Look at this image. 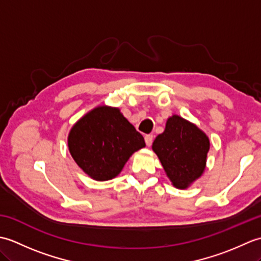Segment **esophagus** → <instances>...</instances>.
Segmentation results:
<instances>
[{
  "label": "esophagus",
  "mask_w": 261,
  "mask_h": 261,
  "mask_svg": "<svg viewBox=\"0 0 261 261\" xmlns=\"http://www.w3.org/2000/svg\"><path fill=\"white\" fill-rule=\"evenodd\" d=\"M152 140H153V137H152V135H147V136L145 137V141H146V145H147L148 147H150V146H151V143H152Z\"/></svg>",
  "instance_id": "34e87169"
}]
</instances>
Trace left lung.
<instances>
[{"label":"left lung","mask_w":261,"mask_h":261,"mask_svg":"<svg viewBox=\"0 0 261 261\" xmlns=\"http://www.w3.org/2000/svg\"><path fill=\"white\" fill-rule=\"evenodd\" d=\"M152 150L173 186L186 190L204 173L210 140L196 124L174 114L154 139Z\"/></svg>","instance_id":"left-lung-1"}]
</instances>
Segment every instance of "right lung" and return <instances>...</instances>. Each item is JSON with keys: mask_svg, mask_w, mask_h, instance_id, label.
<instances>
[{"mask_svg": "<svg viewBox=\"0 0 261 261\" xmlns=\"http://www.w3.org/2000/svg\"><path fill=\"white\" fill-rule=\"evenodd\" d=\"M71 157L97 181L118 176L129 158L146 147L145 139L120 109L99 105L76 122L68 134Z\"/></svg>", "mask_w": 261, "mask_h": 261, "instance_id": "right-lung-1", "label": "right lung"}]
</instances>
